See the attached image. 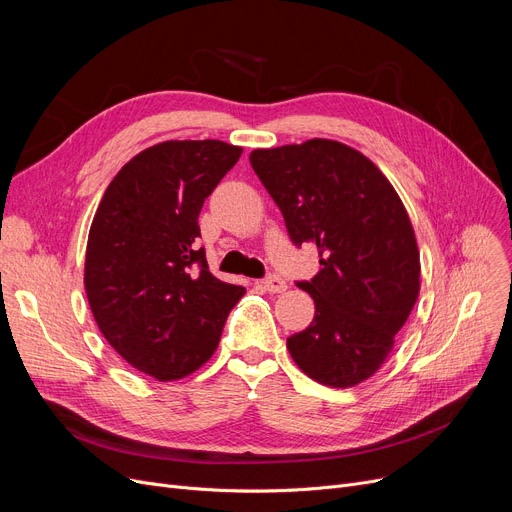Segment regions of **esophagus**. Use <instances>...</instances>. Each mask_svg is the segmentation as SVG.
<instances>
[{"mask_svg": "<svg viewBox=\"0 0 512 512\" xmlns=\"http://www.w3.org/2000/svg\"><path fill=\"white\" fill-rule=\"evenodd\" d=\"M263 288H265L267 292L278 294V292H284L288 286H286V282H284L280 276L272 274V276H267V278L263 280Z\"/></svg>", "mask_w": 512, "mask_h": 512, "instance_id": "1", "label": "esophagus"}]
</instances>
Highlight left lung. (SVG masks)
<instances>
[{
	"mask_svg": "<svg viewBox=\"0 0 512 512\" xmlns=\"http://www.w3.org/2000/svg\"><path fill=\"white\" fill-rule=\"evenodd\" d=\"M251 166L280 207L294 245H315L321 270L297 286L315 317L286 340L311 380L351 388L378 371L419 297V249L394 186L338 141L255 149Z\"/></svg>",
	"mask_w": 512,
	"mask_h": 512,
	"instance_id": "8db88e82",
	"label": "left lung"
}]
</instances>
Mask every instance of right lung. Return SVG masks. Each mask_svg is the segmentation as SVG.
Here are the masks:
<instances>
[{
  "mask_svg": "<svg viewBox=\"0 0 512 512\" xmlns=\"http://www.w3.org/2000/svg\"><path fill=\"white\" fill-rule=\"evenodd\" d=\"M242 149L224 141L153 145L114 176L89 230L85 290L105 340L159 382L197 371L245 288L209 272L199 213Z\"/></svg>",
  "mask_w": 512,
  "mask_h": 512,
  "instance_id": "obj_1",
  "label": "right lung"
}]
</instances>
